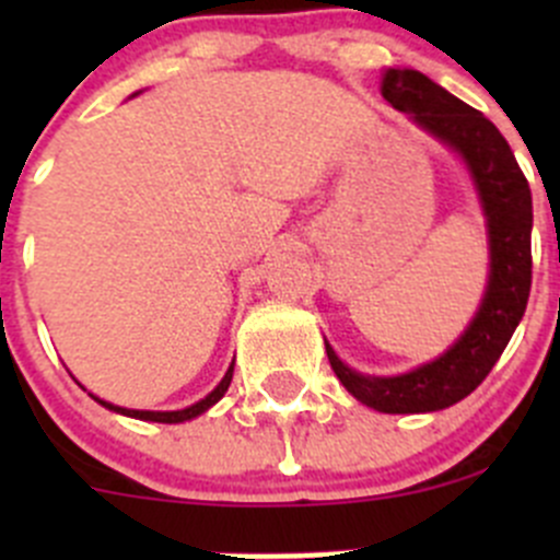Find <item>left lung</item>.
I'll return each instance as SVG.
<instances>
[{"label": "left lung", "instance_id": "left-lung-1", "mask_svg": "<svg viewBox=\"0 0 560 560\" xmlns=\"http://www.w3.org/2000/svg\"><path fill=\"white\" fill-rule=\"evenodd\" d=\"M382 97L463 156L488 219L490 276L485 298L442 358L400 376H365L341 363L325 341L332 371L360 404L385 415H422L447 409L482 385L521 325L530 292L534 213L528 180L510 143L482 113L422 72L400 67L385 72Z\"/></svg>", "mask_w": 560, "mask_h": 560}]
</instances>
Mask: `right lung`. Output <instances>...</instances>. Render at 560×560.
<instances>
[{
  "instance_id": "add662e5",
  "label": "right lung",
  "mask_w": 560,
  "mask_h": 560,
  "mask_svg": "<svg viewBox=\"0 0 560 560\" xmlns=\"http://www.w3.org/2000/svg\"><path fill=\"white\" fill-rule=\"evenodd\" d=\"M230 382H233V365H230L228 374H224V380L219 382L217 389H211V393H208L206 398L197 400V404H191V406H186V409H178V411H140V409H124V406L107 404V400L97 398V395H92V398L97 400V404H103L105 409L116 411V415L135 417V420H149V422H186V420H191V417H197V415H202V411L211 409V406L217 404V400L222 398L224 393H228Z\"/></svg>"
}]
</instances>
